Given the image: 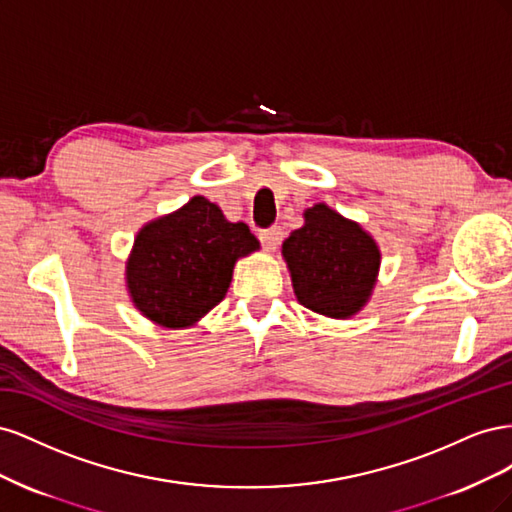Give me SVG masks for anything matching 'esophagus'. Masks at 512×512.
Instances as JSON below:
<instances>
[{
    "instance_id": "esophagus-1",
    "label": "esophagus",
    "mask_w": 512,
    "mask_h": 512,
    "mask_svg": "<svg viewBox=\"0 0 512 512\" xmlns=\"http://www.w3.org/2000/svg\"><path fill=\"white\" fill-rule=\"evenodd\" d=\"M282 235L284 232L280 226H269V228L258 232V239L267 252H273V250H277V245L282 243Z\"/></svg>"
}]
</instances>
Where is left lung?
<instances>
[{"mask_svg":"<svg viewBox=\"0 0 512 512\" xmlns=\"http://www.w3.org/2000/svg\"><path fill=\"white\" fill-rule=\"evenodd\" d=\"M282 254L299 303L331 318L359 312L380 267L376 241L327 205L305 211V226L284 241Z\"/></svg>","mask_w":512,"mask_h":512,"instance_id":"1","label":"left lung"}]
</instances>
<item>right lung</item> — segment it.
Listing matches in <instances>:
<instances>
[{"mask_svg":"<svg viewBox=\"0 0 512 512\" xmlns=\"http://www.w3.org/2000/svg\"><path fill=\"white\" fill-rule=\"evenodd\" d=\"M254 250L258 239L250 228L194 196L138 232L128 260L132 301L162 327H188L224 299L237 258Z\"/></svg>","mask_w":512,"mask_h":512,"instance_id":"obj_1","label":"right lung"}]
</instances>
